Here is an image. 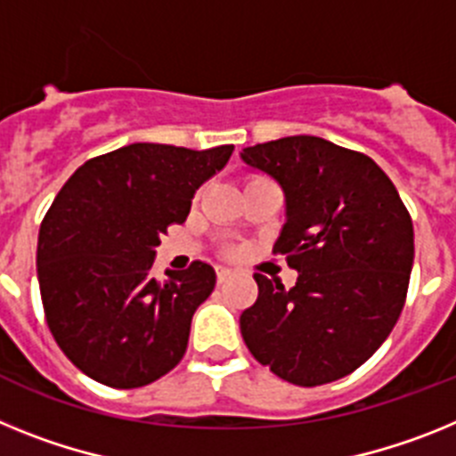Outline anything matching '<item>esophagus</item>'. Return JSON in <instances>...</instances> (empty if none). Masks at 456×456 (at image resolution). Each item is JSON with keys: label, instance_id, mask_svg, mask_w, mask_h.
<instances>
[{"label": "esophagus", "instance_id": "esophagus-1", "mask_svg": "<svg viewBox=\"0 0 456 456\" xmlns=\"http://www.w3.org/2000/svg\"><path fill=\"white\" fill-rule=\"evenodd\" d=\"M229 277H232V271H229V268H217V284H224Z\"/></svg>", "mask_w": 456, "mask_h": 456}]
</instances>
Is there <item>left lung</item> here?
Wrapping results in <instances>:
<instances>
[{
	"label": "left lung",
	"instance_id": "8db88e82",
	"mask_svg": "<svg viewBox=\"0 0 456 456\" xmlns=\"http://www.w3.org/2000/svg\"><path fill=\"white\" fill-rule=\"evenodd\" d=\"M240 158L282 185L287 223L273 252L298 271L291 289L255 273L259 296L240 335L284 381H338L402 314L415 255L409 211L370 156L314 134L248 146Z\"/></svg>",
	"mask_w": 456,
	"mask_h": 456
}]
</instances>
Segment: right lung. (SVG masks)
Masks as SVG:
<instances>
[{"instance_id":"add662e5","label":"right lung","mask_w":456,"mask_h":456,"mask_svg":"<svg viewBox=\"0 0 456 456\" xmlns=\"http://www.w3.org/2000/svg\"><path fill=\"white\" fill-rule=\"evenodd\" d=\"M232 151L137 142L86 160L59 190L38 232V287L54 342L89 379L130 390L181 362L216 271L192 261L160 282L156 248Z\"/></svg>"}]
</instances>
